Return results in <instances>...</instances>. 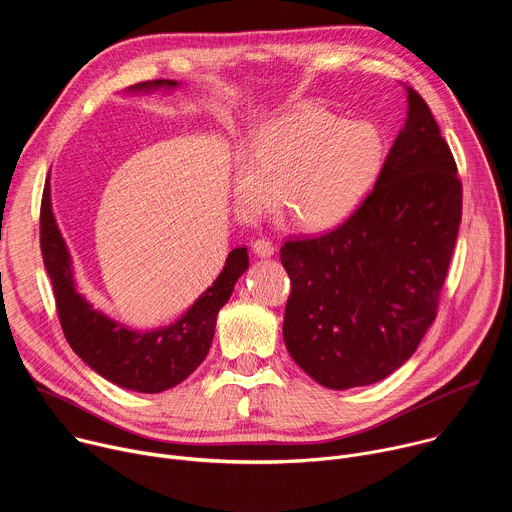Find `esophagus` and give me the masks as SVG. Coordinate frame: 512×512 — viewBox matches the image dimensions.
I'll use <instances>...</instances> for the list:
<instances>
[{
  "mask_svg": "<svg viewBox=\"0 0 512 512\" xmlns=\"http://www.w3.org/2000/svg\"><path fill=\"white\" fill-rule=\"evenodd\" d=\"M251 249H253V253L257 255V257H271L273 253H275V245L269 241V239H255L253 243H251Z\"/></svg>",
  "mask_w": 512,
  "mask_h": 512,
  "instance_id": "34e87169",
  "label": "esophagus"
}]
</instances>
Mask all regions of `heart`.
Instances as JSON below:
<instances>
[{"mask_svg": "<svg viewBox=\"0 0 512 512\" xmlns=\"http://www.w3.org/2000/svg\"><path fill=\"white\" fill-rule=\"evenodd\" d=\"M385 160L381 131L326 109H302L265 123L233 174L245 214L277 204L306 231H330L367 198Z\"/></svg>", "mask_w": 512, "mask_h": 512, "instance_id": "1", "label": "heart"}]
</instances>
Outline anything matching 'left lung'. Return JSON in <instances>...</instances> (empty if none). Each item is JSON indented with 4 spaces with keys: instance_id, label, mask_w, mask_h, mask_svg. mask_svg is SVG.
I'll use <instances>...</instances> for the list:
<instances>
[{
    "instance_id": "8db88e82",
    "label": "left lung",
    "mask_w": 512,
    "mask_h": 512,
    "mask_svg": "<svg viewBox=\"0 0 512 512\" xmlns=\"http://www.w3.org/2000/svg\"><path fill=\"white\" fill-rule=\"evenodd\" d=\"M462 221V182L427 103L407 87V117L373 192L338 229L285 241L291 294L283 340L328 389L383 381L435 320Z\"/></svg>"
}]
</instances>
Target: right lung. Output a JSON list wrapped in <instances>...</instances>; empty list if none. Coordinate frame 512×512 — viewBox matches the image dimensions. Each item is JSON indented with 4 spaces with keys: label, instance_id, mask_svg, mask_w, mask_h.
Returning a JSON list of instances; mask_svg holds the SVG:
<instances>
[{
    "label": "right lung",
    "instance_id": "right-lung-1",
    "mask_svg": "<svg viewBox=\"0 0 512 512\" xmlns=\"http://www.w3.org/2000/svg\"><path fill=\"white\" fill-rule=\"evenodd\" d=\"M178 83L158 79L129 87L131 93L176 89ZM40 249L48 271L62 332L89 367L117 387L137 393H162L190 377L206 358L214 336L216 314L249 267L247 247L229 253L225 267L204 294L170 326L129 330L95 310L77 291L68 247L60 235L46 182L40 206Z\"/></svg>",
    "mask_w": 512,
    "mask_h": 512
}]
</instances>
